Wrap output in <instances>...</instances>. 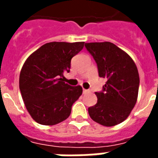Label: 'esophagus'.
<instances>
[{
    "mask_svg": "<svg viewBox=\"0 0 158 158\" xmlns=\"http://www.w3.org/2000/svg\"><path fill=\"white\" fill-rule=\"evenodd\" d=\"M83 93H84V94H87V93H89V90H88V89H83Z\"/></svg>",
    "mask_w": 158,
    "mask_h": 158,
    "instance_id": "esophagus-1",
    "label": "esophagus"
}]
</instances>
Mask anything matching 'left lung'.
<instances>
[{"mask_svg":"<svg viewBox=\"0 0 158 158\" xmlns=\"http://www.w3.org/2000/svg\"><path fill=\"white\" fill-rule=\"evenodd\" d=\"M95 59L99 76L106 79L102 91L96 92L97 103L88 108L95 122L111 127L123 122L137 102L139 77L133 59L111 42L85 43Z\"/></svg>","mask_w":158,"mask_h":158,"instance_id":"8db88e82","label":"left lung"}]
</instances>
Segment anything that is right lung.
I'll list each match as a JSON object with an SVG mask.
<instances>
[{
  "mask_svg": "<svg viewBox=\"0 0 158 158\" xmlns=\"http://www.w3.org/2000/svg\"><path fill=\"white\" fill-rule=\"evenodd\" d=\"M85 42H50L33 52L23 65L19 89L26 109L40 124L55 125L71 113L72 106L83 89L64 82V73L71 68V59Z\"/></svg>",
  "mask_w": 158,
  "mask_h": 158,
  "instance_id": "obj_1",
  "label": "right lung"
}]
</instances>
